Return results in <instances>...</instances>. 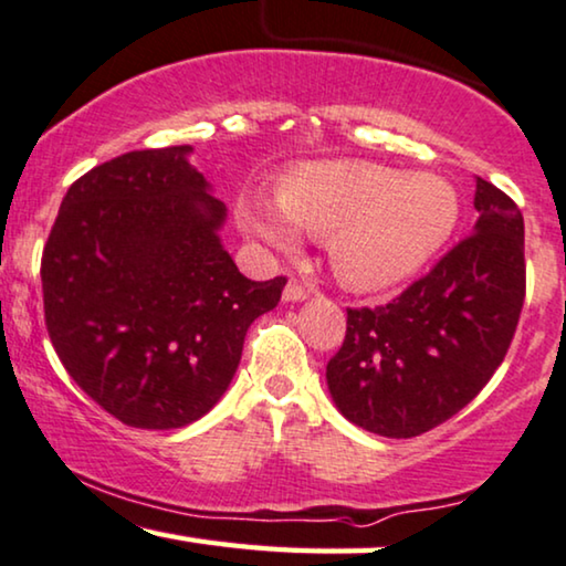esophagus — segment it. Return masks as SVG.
I'll return each mask as SVG.
<instances>
[{"label": "esophagus", "instance_id": "esophagus-1", "mask_svg": "<svg viewBox=\"0 0 566 566\" xmlns=\"http://www.w3.org/2000/svg\"><path fill=\"white\" fill-rule=\"evenodd\" d=\"M308 293H312V289H308V285H304L301 281H296V277H293V281H289V285H285V289H283V298L285 301H304Z\"/></svg>", "mask_w": 566, "mask_h": 566}]
</instances>
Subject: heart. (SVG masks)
<instances>
[{"mask_svg": "<svg viewBox=\"0 0 566 566\" xmlns=\"http://www.w3.org/2000/svg\"><path fill=\"white\" fill-rule=\"evenodd\" d=\"M275 202L242 198L239 227L275 250L293 247L296 229L324 237L339 281L360 291L417 273L459 221V198L446 180L358 159L293 167Z\"/></svg>", "mask_w": 566, "mask_h": 566, "instance_id": "obj_1", "label": "heart"}]
</instances>
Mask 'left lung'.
I'll use <instances>...</instances> for the list:
<instances>
[{
  "label": "left lung",
  "instance_id": "8db88e82",
  "mask_svg": "<svg viewBox=\"0 0 566 566\" xmlns=\"http://www.w3.org/2000/svg\"><path fill=\"white\" fill-rule=\"evenodd\" d=\"M474 208V234L428 275L389 304L347 308L327 386L358 428L422 436L461 412L505 360L525 298L523 213L482 177Z\"/></svg>",
  "mask_w": 566,
  "mask_h": 566
}]
</instances>
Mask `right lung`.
Returning a JSON list of instances; mask_svg holds the SVG:
<instances>
[{
	"label": "right lung",
	"instance_id": "right-lung-1",
	"mask_svg": "<svg viewBox=\"0 0 566 566\" xmlns=\"http://www.w3.org/2000/svg\"><path fill=\"white\" fill-rule=\"evenodd\" d=\"M190 146L142 149L72 182L43 247L45 329L76 386L130 428L196 422L229 389L285 277L254 283Z\"/></svg>",
	"mask_w": 566,
	"mask_h": 566
}]
</instances>
